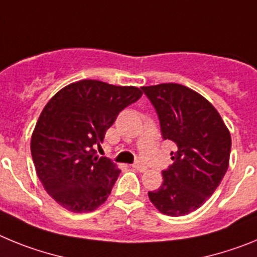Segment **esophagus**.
I'll return each mask as SVG.
<instances>
[{
	"instance_id": "obj_1",
	"label": "esophagus",
	"mask_w": 257,
	"mask_h": 257,
	"mask_svg": "<svg viewBox=\"0 0 257 257\" xmlns=\"http://www.w3.org/2000/svg\"><path fill=\"white\" fill-rule=\"evenodd\" d=\"M133 167H134V169H135V170H138V171H140V172H144L145 170H147V166H145L144 163H142V162L134 163Z\"/></svg>"
}]
</instances>
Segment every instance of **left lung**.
Here are the masks:
<instances>
[{
  "label": "left lung",
  "mask_w": 257,
  "mask_h": 257,
  "mask_svg": "<svg viewBox=\"0 0 257 257\" xmlns=\"http://www.w3.org/2000/svg\"><path fill=\"white\" fill-rule=\"evenodd\" d=\"M160 118L165 140L176 145L163 183L149 192L154 207L169 216L196 211L211 197L229 167L231 139L215 106L187 86H143Z\"/></svg>",
  "instance_id": "obj_1"
}]
</instances>
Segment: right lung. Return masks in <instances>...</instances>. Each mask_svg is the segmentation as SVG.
Listing matches in <instances>:
<instances>
[{"label": "right lung", "mask_w": 257, "mask_h": 257, "mask_svg": "<svg viewBox=\"0 0 257 257\" xmlns=\"http://www.w3.org/2000/svg\"><path fill=\"white\" fill-rule=\"evenodd\" d=\"M143 91L81 79L45 105L31 139V153L45 190L70 212H91L109 197L121 170L96 156L106 130Z\"/></svg>", "instance_id": "right-lung-1"}]
</instances>
